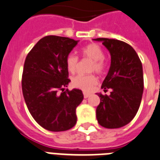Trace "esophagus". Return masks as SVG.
<instances>
[{
	"mask_svg": "<svg viewBox=\"0 0 160 160\" xmlns=\"http://www.w3.org/2000/svg\"><path fill=\"white\" fill-rule=\"evenodd\" d=\"M89 96H90V93H85V92H84V98H89Z\"/></svg>",
	"mask_w": 160,
	"mask_h": 160,
	"instance_id": "esophagus-1",
	"label": "esophagus"
}]
</instances>
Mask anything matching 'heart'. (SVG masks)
Returning <instances> with one entry per match:
<instances>
[{
	"instance_id": "b5f03b06",
	"label": "heart",
	"mask_w": 160,
	"mask_h": 160,
	"mask_svg": "<svg viewBox=\"0 0 160 160\" xmlns=\"http://www.w3.org/2000/svg\"><path fill=\"white\" fill-rule=\"evenodd\" d=\"M83 57L92 60L90 71L96 73L102 74L105 71V62L103 52L101 48L95 43H91L83 48L81 50ZM79 58L71 53L66 58V66L69 72L75 73L78 67ZM71 84L75 88L82 89L84 92H90L97 84V78L94 75H78L72 79Z\"/></svg>"
}]
</instances>
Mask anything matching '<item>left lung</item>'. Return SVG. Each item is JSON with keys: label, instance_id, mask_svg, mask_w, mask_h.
<instances>
[{"label": "left lung", "instance_id": "8db88e82", "mask_svg": "<svg viewBox=\"0 0 160 160\" xmlns=\"http://www.w3.org/2000/svg\"><path fill=\"white\" fill-rule=\"evenodd\" d=\"M109 51L111 66L101 88L110 89V95L98 93L100 103L96 108L99 125L113 129L124 127L135 118L144 89L142 64L131 45L117 39L95 38Z\"/></svg>", "mask_w": 160, "mask_h": 160}]
</instances>
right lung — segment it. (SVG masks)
I'll use <instances>...</instances> for the list:
<instances>
[{"label": "right lung", "instance_id": "1", "mask_svg": "<svg viewBox=\"0 0 160 160\" xmlns=\"http://www.w3.org/2000/svg\"><path fill=\"white\" fill-rule=\"evenodd\" d=\"M77 43L69 38L46 36L35 44L24 62V101L38 124L51 132L67 131L77 121L76 109L84 98L82 91L65 90L71 81L66 58Z\"/></svg>", "mask_w": 160, "mask_h": 160}]
</instances>
